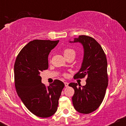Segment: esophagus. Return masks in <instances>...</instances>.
<instances>
[{
	"label": "esophagus",
	"mask_w": 126,
	"mask_h": 126,
	"mask_svg": "<svg viewBox=\"0 0 126 126\" xmlns=\"http://www.w3.org/2000/svg\"><path fill=\"white\" fill-rule=\"evenodd\" d=\"M64 83L65 86H66V87H67L68 85H69V83H68V82H64Z\"/></svg>",
	"instance_id": "34e87169"
}]
</instances>
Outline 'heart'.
Segmentation results:
<instances>
[{
    "instance_id": "obj_1",
    "label": "heart",
    "mask_w": 126,
    "mask_h": 126,
    "mask_svg": "<svg viewBox=\"0 0 126 126\" xmlns=\"http://www.w3.org/2000/svg\"><path fill=\"white\" fill-rule=\"evenodd\" d=\"M75 53L74 50H72L71 48H66L64 49V50H63V54H64V56H65V57H67V56H69V54H72V53ZM64 76H66V74L64 75Z\"/></svg>"
}]
</instances>
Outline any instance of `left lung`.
Wrapping results in <instances>:
<instances>
[{
    "label": "left lung",
    "instance_id": "1",
    "mask_svg": "<svg viewBox=\"0 0 126 126\" xmlns=\"http://www.w3.org/2000/svg\"><path fill=\"white\" fill-rule=\"evenodd\" d=\"M72 42L80 43L84 48L81 68L73 78H86V85L82 87L77 83L69 84L75 90L72 102L78 112L89 114L100 106L105 95L108 82L106 55L100 44L89 36L79 35Z\"/></svg>",
    "mask_w": 126,
    "mask_h": 126
}]
</instances>
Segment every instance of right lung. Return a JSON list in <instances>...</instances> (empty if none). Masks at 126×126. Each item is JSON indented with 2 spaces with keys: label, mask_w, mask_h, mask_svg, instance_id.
Returning a JSON list of instances; mask_svg holds the SVG:
<instances>
[{
  "label": "right lung",
  "mask_w": 126,
  "mask_h": 126,
  "mask_svg": "<svg viewBox=\"0 0 126 126\" xmlns=\"http://www.w3.org/2000/svg\"><path fill=\"white\" fill-rule=\"evenodd\" d=\"M59 40H34L23 47L14 64L16 91L25 107L42 118L56 112L64 84L56 79L49 86L41 83L40 73L48 67V56Z\"/></svg>",
  "instance_id": "1"
}]
</instances>
